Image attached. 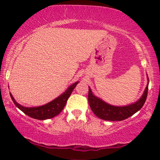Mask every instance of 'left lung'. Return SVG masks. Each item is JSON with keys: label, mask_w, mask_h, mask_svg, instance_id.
<instances>
[{"label": "left lung", "mask_w": 160, "mask_h": 160, "mask_svg": "<svg viewBox=\"0 0 160 160\" xmlns=\"http://www.w3.org/2000/svg\"><path fill=\"white\" fill-rule=\"evenodd\" d=\"M148 77V76H147ZM149 78L147 86L141 98L135 103L125 106H114L108 104L101 98L95 96L89 87L88 101L93 114L99 118L106 121H122L133 115L142 108L148 94Z\"/></svg>", "instance_id": "left-lung-1"}]
</instances>
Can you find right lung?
I'll return each instance as SVG.
<instances>
[{
    "label": "right lung",
    "instance_id": "obj_1",
    "mask_svg": "<svg viewBox=\"0 0 160 160\" xmlns=\"http://www.w3.org/2000/svg\"><path fill=\"white\" fill-rule=\"evenodd\" d=\"M78 83L79 81L73 83L62 94L59 95L56 99L52 100V101L44 104V105L38 106V107H24V106L18 104L14 100V98H13L12 94L11 93L10 95L16 107L20 109L22 111H23L25 114L32 118L38 119V120H46V119L52 118L55 117L62 111L66 104H67V100L70 98L71 93H72V90L76 88Z\"/></svg>",
    "mask_w": 160,
    "mask_h": 160
}]
</instances>
